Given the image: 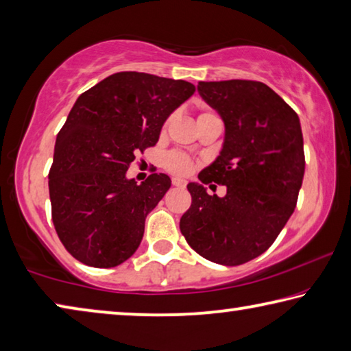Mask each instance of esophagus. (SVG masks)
<instances>
[{"mask_svg": "<svg viewBox=\"0 0 351 351\" xmlns=\"http://www.w3.org/2000/svg\"><path fill=\"white\" fill-rule=\"evenodd\" d=\"M171 184H173L175 187H186V181L184 180H181V178H173V180H171Z\"/></svg>", "mask_w": 351, "mask_h": 351, "instance_id": "1", "label": "esophagus"}]
</instances>
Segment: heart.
Here are the masks:
<instances>
[{"mask_svg":"<svg viewBox=\"0 0 351 351\" xmlns=\"http://www.w3.org/2000/svg\"><path fill=\"white\" fill-rule=\"evenodd\" d=\"M207 116H213V114H210V112H201L199 114V117H207ZM164 165L167 167V170L171 171V173H176V175H189L190 171L193 170L192 159L180 152L169 153L164 159Z\"/></svg>","mask_w":351,"mask_h":351,"instance_id":"heart-1","label":"heart"}]
</instances>
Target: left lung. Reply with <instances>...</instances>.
I'll return each instance as SVG.
<instances>
[{
    "instance_id": "obj_1",
    "label": "left lung",
    "mask_w": 351,
    "mask_h": 351,
    "mask_svg": "<svg viewBox=\"0 0 351 351\" xmlns=\"http://www.w3.org/2000/svg\"><path fill=\"white\" fill-rule=\"evenodd\" d=\"M198 93L226 128L219 156L198 178L221 183L228 192L212 197L202 184L190 182L192 206L180 229L201 257L243 265L274 243L295 209L305 173L300 121L261 82H199Z\"/></svg>"
}]
</instances>
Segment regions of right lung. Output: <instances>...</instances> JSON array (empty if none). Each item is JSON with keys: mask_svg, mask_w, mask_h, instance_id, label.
<instances>
[{"mask_svg": "<svg viewBox=\"0 0 351 351\" xmlns=\"http://www.w3.org/2000/svg\"><path fill=\"white\" fill-rule=\"evenodd\" d=\"M195 93L192 83L116 73L80 94L57 134L49 170L52 223L66 251L94 268H114L139 247L145 218L171 181L128 180L134 154L156 145L164 122Z\"/></svg>", "mask_w": 351, "mask_h": 351, "instance_id": "add662e5", "label": "right lung"}]
</instances>
